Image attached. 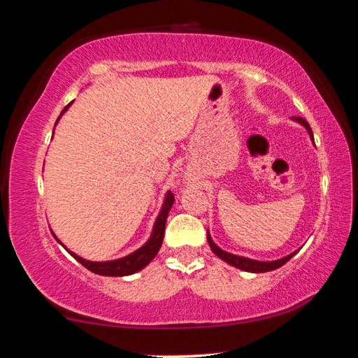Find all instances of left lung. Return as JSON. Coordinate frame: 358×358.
Wrapping results in <instances>:
<instances>
[{
    "mask_svg": "<svg viewBox=\"0 0 358 358\" xmlns=\"http://www.w3.org/2000/svg\"><path fill=\"white\" fill-rule=\"evenodd\" d=\"M292 121L301 124L303 128L308 131V134H310L311 141L314 142L313 131L310 128V124H308V121H305L303 118H296V117H294ZM207 238H208V245L211 248V251H213L217 257H220L221 260H224V262H226V264L235 266V268H240V270H243V271H250V273H265V271H271V270L280 268V266H282L284 264L287 262V260L292 259L295 254H296V251H299V250H296L294 252H290L289 256L281 257V259H278V260H268V262H264V260H254V259H250V257L237 256V254H232V252H227V251L221 250V248L215 243L213 238H211V235H210L208 230H207Z\"/></svg>",
    "mask_w": 358,
    "mask_h": 358,
    "instance_id": "1",
    "label": "left lung"
}]
</instances>
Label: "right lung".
<instances>
[{
    "label": "right lung",
    "instance_id": "add662e5",
    "mask_svg": "<svg viewBox=\"0 0 358 358\" xmlns=\"http://www.w3.org/2000/svg\"><path fill=\"white\" fill-rule=\"evenodd\" d=\"M74 102V101H72ZM72 102H69L68 106L63 108V112L59 113V117L57 120V123L59 121V118L63 117V113L68 112V108L72 106ZM55 123V126H57ZM173 194L171 191L166 192V197H164V202H162V207L159 215H157L156 221L153 224V230H151V235L150 238L145 241V243L136 250L134 252L128 254V256L124 257H120V259H115V260H104V262H94V260H87L80 256H77L76 252L69 251L68 248H66L62 241L57 238V235L52 232L53 237L58 241L59 245H62L66 251H68L72 257H74L77 262H80L85 268H88L90 271H93L96 275H101V276H128V275H134L137 271H141L142 268H145L151 260L156 257V254L159 252V248L162 245V240H164V229H166V221H167V216H169V211H171L172 205H173Z\"/></svg>",
    "mask_w": 358,
    "mask_h": 358
}]
</instances>
